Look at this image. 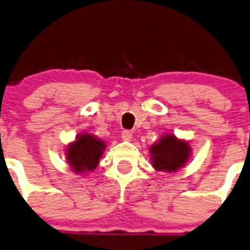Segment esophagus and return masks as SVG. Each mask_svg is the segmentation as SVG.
<instances>
[{
  "instance_id": "34e87169",
  "label": "esophagus",
  "mask_w": 250,
  "mask_h": 250,
  "mask_svg": "<svg viewBox=\"0 0 250 250\" xmlns=\"http://www.w3.org/2000/svg\"><path fill=\"white\" fill-rule=\"evenodd\" d=\"M122 138L124 141H131V138H132V132L128 130H125L122 132Z\"/></svg>"
}]
</instances>
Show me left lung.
<instances>
[{"mask_svg":"<svg viewBox=\"0 0 250 250\" xmlns=\"http://www.w3.org/2000/svg\"><path fill=\"white\" fill-rule=\"evenodd\" d=\"M151 165L156 171L176 172L184 166L191 155L189 143L169 133L159 138L149 148Z\"/></svg>","mask_w":250,"mask_h":250,"instance_id":"8db88e82","label":"left lung"}]
</instances>
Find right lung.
<instances>
[{
  "mask_svg": "<svg viewBox=\"0 0 250 250\" xmlns=\"http://www.w3.org/2000/svg\"><path fill=\"white\" fill-rule=\"evenodd\" d=\"M106 143L91 133H82L66 148V159L76 173L92 172L104 155Z\"/></svg>",
  "mask_w": 250,
  "mask_h": 250,
  "instance_id": "add662e5",
  "label": "right lung"
}]
</instances>
